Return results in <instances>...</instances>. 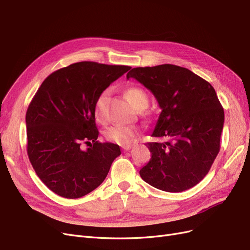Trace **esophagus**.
<instances>
[{"mask_svg": "<svg viewBox=\"0 0 250 250\" xmlns=\"http://www.w3.org/2000/svg\"><path fill=\"white\" fill-rule=\"evenodd\" d=\"M132 148V146L131 145H126V146H124V150L125 151H127V150H129Z\"/></svg>", "mask_w": 250, "mask_h": 250, "instance_id": "34e87169", "label": "esophagus"}]
</instances>
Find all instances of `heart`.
<instances>
[{"mask_svg":"<svg viewBox=\"0 0 250 250\" xmlns=\"http://www.w3.org/2000/svg\"><path fill=\"white\" fill-rule=\"evenodd\" d=\"M124 93L128 102L132 104L137 110H142L148 106L149 98L147 93L138 86H126ZM109 100V91H103L95 101L94 115L98 122H103L105 117V107ZM138 135V129L133 126L113 125L106 129L104 134L105 138L110 142L116 143L122 146L131 145Z\"/></svg>","mask_w":250,"mask_h":250,"instance_id":"b5f03b06","label":"heart"}]
</instances>
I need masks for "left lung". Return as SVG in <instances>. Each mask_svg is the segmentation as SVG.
I'll use <instances>...</instances> for the list:
<instances>
[{
	"mask_svg": "<svg viewBox=\"0 0 250 250\" xmlns=\"http://www.w3.org/2000/svg\"><path fill=\"white\" fill-rule=\"evenodd\" d=\"M150 90L161 108L149 142L151 159L140 176L167 192L194 187L208 175L221 148L224 109L213 86L191 70L172 64L136 67L126 74Z\"/></svg>",
	"mask_w": 250,
	"mask_h": 250,
	"instance_id": "obj_1",
	"label": "left lung"
}]
</instances>
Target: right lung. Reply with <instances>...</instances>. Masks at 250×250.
<instances>
[{"label": "right lung", "mask_w": 250, "mask_h": 250, "mask_svg": "<svg viewBox=\"0 0 250 250\" xmlns=\"http://www.w3.org/2000/svg\"><path fill=\"white\" fill-rule=\"evenodd\" d=\"M131 69L91 61L70 64L42 82L26 111L27 155L38 177L64 198H80L105 180L121 148L101 143L95 101ZM83 144L90 145L83 150Z\"/></svg>", "instance_id": "right-lung-1"}]
</instances>
